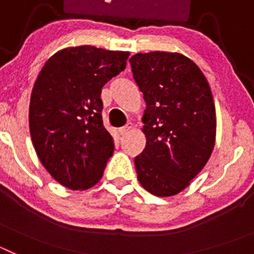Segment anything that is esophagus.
Listing matches in <instances>:
<instances>
[{
	"label": "esophagus",
	"mask_w": 254,
	"mask_h": 254,
	"mask_svg": "<svg viewBox=\"0 0 254 254\" xmlns=\"http://www.w3.org/2000/svg\"><path fill=\"white\" fill-rule=\"evenodd\" d=\"M132 131V125H127L125 126V127H122V128H120V134H122V136H125V134L129 133V132Z\"/></svg>",
	"instance_id": "esophagus-1"
}]
</instances>
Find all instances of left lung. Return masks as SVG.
<instances>
[{
	"mask_svg": "<svg viewBox=\"0 0 254 254\" xmlns=\"http://www.w3.org/2000/svg\"><path fill=\"white\" fill-rule=\"evenodd\" d=\"M129 62L146 102V146L134 158L137 179L151 194L174 196L190 186L214 150L216 112L210 85L181 53H137Z\"/></svg>",
	"mask_w": 254,
	"mask_h": 254,
	"instance_id": "obj_1",
	"label": "left lung"
}]
</instances>
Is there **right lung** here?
I'll return each instance as SVG.
<instances>
[{"label": "right lung", "instance_id": "right-lung-1", "mask_svg": "<svg viewBox=\"0 0 254 254\" xmlns=\"http://www.w3.org/2000/svg\"><path fill=\"white\" fill-rule=\"evenodd\" d=\"M129 52L69 47L52 56L35 80L29 128L40 163L60 185L89 190L114 151L102 121V87L126 68Z\"/></svg>", "mask_w": 254, "mask_h": 254}]
</instances>
